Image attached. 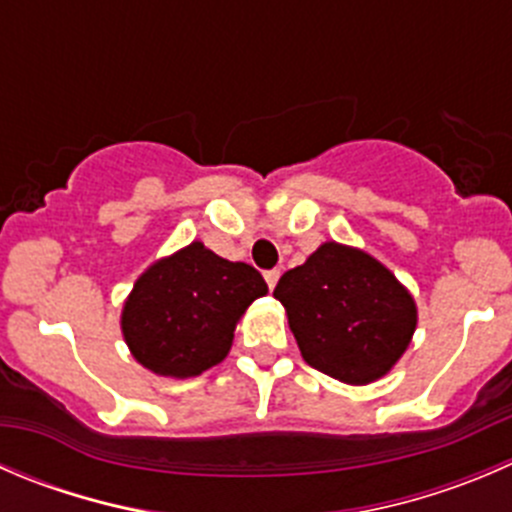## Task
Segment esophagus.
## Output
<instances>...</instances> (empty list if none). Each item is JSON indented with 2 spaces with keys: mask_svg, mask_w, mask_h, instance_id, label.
<instances>
[{
  "mask_svg": "<svg viewBox=\"0 0 512 512\" xmlns=\"http://www.w3.org/2000/svg\"><path fill=\"white\" fill-rule=\"evenodd\" d=\"M277 280H280V270H267L265 272V282H267V287H270V290H275Z\"/></svg>",
  "mask_w": 512,
  "mask_h": 512,
  "instance_id": "1",
  "label": "esophagus"
}]
</instances>
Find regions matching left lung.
Masks as SVG:
<instances>
[{"label":"left lung","mask_w":512,"mask_h":512,"mask_svg":"<svg viewBox=\"0 0 512 512\" xmlns=\"http://www.w3.org/2000/svg\"><path fill=\"white\" fill-rule=\"evenodd\" d=\"M272 295L307 365L347 385L393 370L418 325L413 295L388 267L355 247L325 242L287 270Z\"/></svg>","instance_id":"obj_1"}]
</instances>
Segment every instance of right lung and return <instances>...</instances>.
Returning <instances> with one entry per match:
<instances>
[{
	"label": "right lung",
	"instance_id": "add662e5",
	"mask_svg": "<svg viewBox=\"0 0 512 512\" xmlns=\"http://www.w3.org/2000/svg\"><path fill=\"white\" fill-rule=\"evenodd\" d=\"M267 282L202 242L147 267L122 310V335L140 365L165 377H195L222 362L237 320Z\"/></svg>",
	"mask_w": 512,
	"mask_h": 512
}]
</instances>
